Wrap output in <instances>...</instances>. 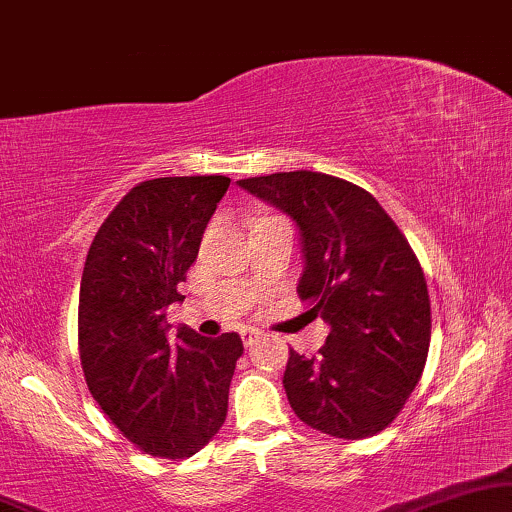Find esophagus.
<instances>
[{
  "instance_id": "34e87169",
  "label": "esophagus",
  "mask_w": 512,
  "mask_h": 512,
  "mask_svg": "<svg viewBox=\"0 0 512 512\" xmlns=\"http://www.w3.org/2000/svg\"><path fill=\"white\" fill-rule=\"evenodd\" d=\"M241 337H243V344L245 346H252V344H257V339H260V332L252 330V327H248V330L241 332Z\"/></svg>"
}]
</instances>
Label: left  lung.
Wrapping results in <instances>:
<instances>
[{
    "label": "left lung",
    "instance_id": "1",
    "mask_svg": "<svg viewBox=\"0 0 512 512\" xmlns=\"http://www.w3.org/2000/svg\"><path fill=\"white\" fill-rule=\"evenodd\" d=\"M238 187L295 220L304 252L297 292L330 325L313 358L290 349L283 386L306 426L344 440L384 431L424 372L431 299L410 243L370 192L292 170Z\"/></svg>",
    "mask_w": 512,
    "mask_h": 512
}]
</instances>
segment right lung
Instances as JSON below:
<instances>
[{
  "mask_svg": "<svg viewBox=\"0 0 512 512\" xmlns=\"http://www.w3.org/2000/svg\"><path fill=\"white\" fill-rule=\"evenodd\" d=\"M224 175L156 177L133 187L88 248L79 290V358L107 419L145 454L187 459L227 419L243 342L180 327L168 344L166 309L182 302Z\"/></svg>",
  "mask_w": 512,
  "mask_h": 512,
  "instance_id": "right-lung-1",
  "label": "right lung"
}]
</instances>
